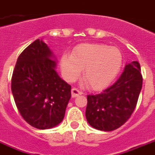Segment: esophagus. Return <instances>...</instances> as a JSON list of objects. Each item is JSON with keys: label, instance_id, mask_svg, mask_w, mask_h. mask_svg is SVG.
Here are the masks:
<instances>
[{"label": "esophagus", "instance_id": "esophagus-1", "mask_svg": "<svg viewBox=\"0 0 155 155\" xmlns=\"http://www.w3.org/2000/svg\"><path fill=\"white\" fill-rule=\"evenodd\" d=\"M83 94V91H80L79 89L76 88V87H73L72 90H71V95H72V97H76V96H80V95H82Z\"/></svg>", "mask_w": 155, "mask_h": 155}]
</instances>
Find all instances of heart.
<instances>
[{
	"mask_svg": "<svg viewBox=\"0 0 155 155\" xmlns=\"http://www.w3.org/2000/svg\"><path fill=\"white\" fill-rule=\"evenodd\" d=\"M123 56L118 48L105 44H81L72 54L61 58V69L68 81H74L84 70L86 85L100 90L114 80L122 66Z\"/></svg>",
	"mask_w": 155,
	"mask_h": 155,
	"instance_id": "1",
	"label": "heart"
}]
</instances>
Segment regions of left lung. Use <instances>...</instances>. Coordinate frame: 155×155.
<instances>
[{
  "instance_id": "1",
  "label": "left lung",
  "mask_w": 155,
  "mask_h": 155,
  "mask_svg": "<svg viewBox=\"0 0 155 155\" xmlns=\"http://www.w3.org/2000/svg\"><path fill=\"white\" fill-rule=\"evenodd\" d=\"M143 84L138 61L127 64L118 80L100 94L87 96L85 117L89 124L101 131L123 126L136 108Z\"/></svg>"
}]
</instances>
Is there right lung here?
<instances>
[{"instance_id":"add662e5","label":"right lung","mask_w":155,"mask_h":155,"mask_svg":"<svg viewBox=\"0 0 155 155\" xmlns=\"http://www.w3.org/2000/svg\"><path fill=\"white\" fill-rule=\"evenodd\" d=\"M51 57L47 44L35 40L19 55L12 76L18 111L38 129H48L62 122L71 96V85L58 75Z\"/></svg>"}]
</instances>
